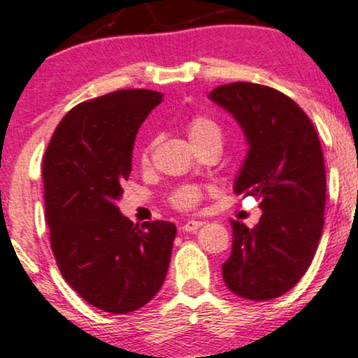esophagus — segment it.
I'll use <instances>...</instances> for the list:
<instances>
[{"label": "esophagus", "mask_w": 358, "mask_h": 358, "mask_svg": "<svg viewBox=\"0 0 358 358\" xmlns=\"http://www.w3.org/2000/svg\"><path fill=\"white\" fill-rule=\"evenodd\" d=\"M203 225V222H198V220H190L187 223H183L182 231H196L198 228Z\"/></svg>", "instance_id": "1"}]
</instances>
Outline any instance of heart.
I'll list each match as a JSON object with an SVG mask.
<instances>
[{
    "mask_svg": "<svg viewBox=\"0 0 358 358\" xmlns=\"http://www.w3.org/2000/svg\"><path fill=\"white\" fill-rule=\"evenodd\" d=\"M187 133L198 152L203 148H208V146H218V148L222 150L225 133H223L222 124L215 118H212V116H192L187 123ZM155 143H157V141L152 140L143 148V153H141V162L143 163L150 162V153H152ZM201 196H203V190H201L200 187H195V185H183V187L176 188V190L170 195V205L176 210L188 212V210H193L198 203H200Z\"/></svg>",
    "mask_w": 358,
    "mask_h": 358,
    "instance_id": "heart-1",
    "label": "heart"
}]
</instances>
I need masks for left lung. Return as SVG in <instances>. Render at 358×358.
Listing matches in <instances>:
<instances>
[{
	"label": "left lung",
	"mask_w": 358,
	"mask_h": 358,
	"mask_svg": "<svg viewBox=\"0 0 358 358\" xmlns=\"http://www.w3.org/2000/svg\"><path fill=\"white\" fill-rule=\"evenodd\" d=\"M238 122L248 153L236 195L260 198L253 228L231 220L234 247L222 265L225 285L247 300H272L303 277L324 230L325 162L307 113L270 86H217L208 94Z\"/></svg>",
	"instance_id": "obj_1"
}]
</instances>
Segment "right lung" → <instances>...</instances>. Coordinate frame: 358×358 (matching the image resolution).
Returning <instances> with one entry per match:
<instances>
[{"instance_id":"add662e5","label":"right lung","mask_w":358,"mask_h":358,"mask_svg":"<svg viewBox=\"0 0 358 358\" xmlns=\"http://www.w3.org/2000/svg\"><path fill=\"white\" fill-rule=\"evenodd\" d=\"M163 94L118 90L63 116L43 158L45 217L63 278L93 307L110 313L141 308L165 282L176 227H141L116 201L131 173L136 133Z\"/></svg>"}]
</instances>
